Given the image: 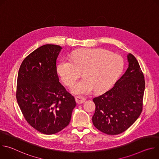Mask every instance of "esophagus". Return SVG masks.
<instances>
[{
  "instance_id": "1",
  "label": "esophagus",
  "mask_w": 159,
  "mask_h": 159,
  "mask_svg": "<svg viewBox=\"0 0 159 159\" xmlns=\"http://www.w3.org/2000/svg\"><path fill=\"white\" fill-rule=\"evenodd\" d=\"M75 101H76V102L78 104H80L84 103L85 101V99L84 98H81V97L77 96V97L75 98Z\"/></svg>"
}]
</instances>
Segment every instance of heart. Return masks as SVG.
Here are the masks:
<instances>
[{"mask_svg": "<svg viewBox=\"0 0 159 159\" xmlns=\"http://www.w3.org/2000/svg\"><path fill=\"white\" fill-rule=\"evenodd\" d=\"M63 58L57 65V72L64 84L72 87L83 72L84 79L72 89L76 94L85 95L94 90L106 91L114 84L124 68L123 58L104 49H80Z\"/></svg>", "mask_w": 159, "mask_h": 159, "instance_id": "obj_1", "label": "heart"}]
</instances>
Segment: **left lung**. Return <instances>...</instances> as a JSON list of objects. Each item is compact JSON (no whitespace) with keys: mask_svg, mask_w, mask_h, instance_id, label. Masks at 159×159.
<instances>
[{"mask_svg":"<svg viewBox=\"0 0 159 159\" xmlns=\"http://www.w3.org/2000/svg\"><path fill=\"white\" fill-rule=\"evenodd\" d=\"M128 68L114 87L94 98V126L107 134L116 135L128 129L143 109L145 79L134 55H128Z\"/></svg>","mask_w":159,"mask_h":159,"instance_id":"obj_1","label":"left lung"}]
</instances>
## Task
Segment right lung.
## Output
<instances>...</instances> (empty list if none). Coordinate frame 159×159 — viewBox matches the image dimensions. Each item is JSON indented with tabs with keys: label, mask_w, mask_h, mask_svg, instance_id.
<instances>
[{
	"label": "right lung",
	"mask_w": 159,
	"mask_h": 159,
	"mask_svg": "<svg viewBox=\"0 0 159 159\" xmlns=\"http://www.w3.org/2000/svg\"><path fill=\"white\" fill-rule=\"evenodd\" d=\"M61 47L48 44L22 61L17 75L16 99L26 121L45 134L69 125L75 98L58 81L57 59Z\"/></svg>",
	"instance_id": "add662e5"
}]
</instances>
